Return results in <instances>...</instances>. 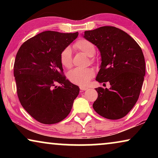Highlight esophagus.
I'll return each instance as SVG.
<instances>
[{
	"mask_svg": "<svg viewBox=\"0 0 158 158\" xmlns=\"http://www.w3.org/2000/svg\"><path fill=\"white\" fill-rule=\"evenodd\" d=\"M80 89H81V91H84V90H87L88 88L85 87V86H80Z\"/></svg>",
	"mask_w": 158,
	"mask_h": 158,
	"instance_id": "esophagus-1",
	"label": "esophagus"
}]
</instances>
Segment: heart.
<instances>
[{
    "label": "heart",
    "instance_id": "1",
    "mask_svg": "<svg viewBox=\"0 0 158 158\" xmlns=\"http://www.w3.org/2000/svg\"><path fill=\"white\" fill-rule=\"evenodd\" d=\"M74 47L88 56L93 57L96 54V47L89 40L81 39L74 44ZM60 62L66 68H70L73 65L72 51L70 47H65L60 54ZM94 76V70L92 68H75L69 71L68 77L71 83L78 85H87Z\"/></svg>",
    "mask_w": 158,
    "mask_h": 158
}]
</instances>
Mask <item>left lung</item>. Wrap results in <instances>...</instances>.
Returning a JSON list of instances; mask_svg holds the SVG:
<instances>
[{
  "label": "left lung",
  "mask_w": 158,
  "mask_h": 158,
  "mask_svg": "<svg viewBox=\"0 0 158 158\" xmlns=\"http://www.w3.org/2000/svg\"><path fill=\"white\" fill-rule=\"evenodd\" d=\"M83 37L98 47L101 64L96 76L99 83L111 88H96L98 98L93 104L99 115L119 119L137 103L145 75L141 47L128 34L114 27H101L84 32Z\"/></svg>",
  "instance_id": "left-lung-1"
}]
</instances>
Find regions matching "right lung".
<instances>
[{"mask_svg":"<svg viewBox=\"0 0 158 158\" xmlns=\"http://www.w3.org/2000/svg\"><path fill=\"white\" fill-rule=\"evenodd\" d=\"M77 36L78 32L43 31L26 41L16 54L14 74L17 95L23 109L39 122H61L78 96L79 87L63 75L60 58Z\"/></svg>","mask_w":158,"mask_h":158,"instance_id":"obj_1","label":"right lung"}]
</instances>
